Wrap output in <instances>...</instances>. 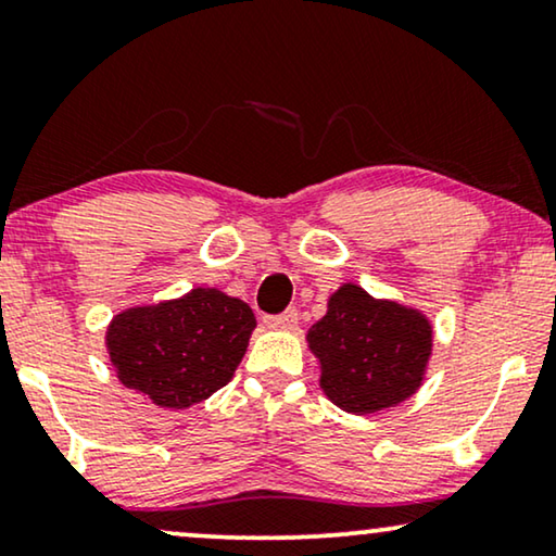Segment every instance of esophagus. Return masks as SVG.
<instances>
[{
	"instance_id": "obj_1",
	"label": "esophagus",
	"mask_w": 556,
	"mask_h": 556,
	"mask_svg": "<svg viewBox=\"0 0 556 556\" xmlns=\"http://www.w3.org/2000/svg\"><path fill=\"white\" fill-rule=\"evenodd\" d=\"M265 324H268L270 329L293 331L295 326H299V311H295V308H288V311H283V314H280V316H270V318H265Z\"/></svg>"
}]
</instances>
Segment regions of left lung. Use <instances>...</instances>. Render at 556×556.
Returning a JSON list of instances; mask_svg holds the SVG:
<instances>
[{
    "instance_id": "8db88e82",
    "label": "left lung",
    "mask_w": 556,
    "mask_h": 556,
    "mask_svg": "<svg viewBox=\"0 0 556 556\" xmlns=\"http://www.w3.org/2000/svg\"><path fill=\"white\" fill-rule=\"evenodd\" d=\"M306 339L321 362L326 397L354 415L413 397L432 352V326L420 311L379 301L354 283L331 295L329 311Z\"/></svg>"
}]
</instances>
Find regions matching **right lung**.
I'll return each mask as SVG.
<instances>
[{"label": "right lung", "mask_w": 556, "mask_h": 556, "mask_svg": "<svg viewBox=\"0 0 556 556\" xmlns=\"http://www.w3.org/2000/svg\"><path fill=\"white\" fill-rule=\"evenodd\" d=\"M255 316L217 288H192L154 306L126 308L105 331L121 384L159 407L185 409L230 382Z\"/></svg>", "instance_id": "1"}]
</instances>
